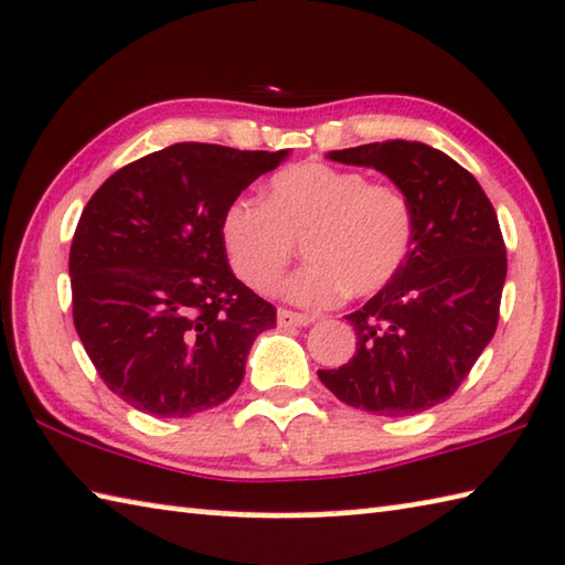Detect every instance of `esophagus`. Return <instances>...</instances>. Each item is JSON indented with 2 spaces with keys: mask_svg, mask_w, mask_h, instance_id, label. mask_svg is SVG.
Here are the masks:
<instances>
[{
  "mask_svg": "<svg viewBox=\"0 0 565 565\" xmlns=\"http://www.w3.org/2000/svg\"><path fill=\"white\" fill-rule=\"evenodd\" d=\"M276 319H279V327H309L311 321H315V317L309 315H299V311H291V309H279V315H276Z\"/></svg>",
  "mask_w": 565,
  "mask_h": 565,
  "instance_id": "esophagus-1",
  "label": "esophagus"
}]
</instances>
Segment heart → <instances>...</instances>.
I'll return each instance as SVG.
<instances>
[{
  "label": "heart",
  "mask_w": 565,
  "mask_h": 565,
  "mask_svg": "<svg viewBox=\"0 0 565 565\" xmlns=\"http://www.w3.org/2000/svg\"><path fill=\"white\" fill-rule=\"evenodd\" d=\"M221 238L238 279L264 294L303 241L311 262L281 291L303 307H329L347 294L372 297L395 279L415 241V209L395 183L307 160L271 175L266 205L231 201Z\"/></svg>",
  "instance_id": "b5f03b06"
}]
</instances>
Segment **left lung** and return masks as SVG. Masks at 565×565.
<instances>
[{"mask_svg":"<svg viewBox=\"0 0 565 565\" xmlns=\"http://www.w3.org/2000/svg\"><path fill=\"white\" fill-rule=\"evenodd\" d=\"M329 158L390 175L415 209V241L395 279L347 315L352 360L319 370V380L372 415L433 409L455 395L498 329L508 256L495 209L472 173L425 142H370Z\"/></svg>","mask_w":565,"mask_h":565,"instance_id":"1","label":"left lung"}]
</instances>
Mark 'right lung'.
Wrapping results in <instances>:
<instances>
[{
  "label": "right lung",
  "mask_w": 565,
  "mask_h": 565,
  "mask_svg": "<svg viewBox=\"0 0 565 565\" xmlns=\"http://www.w3.org/2000/svg\"><path fill=\"white\" fill-rule=\"evenodd\" d=\"M286 150L175 142L87 201L70 246L73 321L105 387L146 415L226 402L276 309L228 266L221 218Z\"/></svg>",
  "instance_id": "obj_1"
}]
</instances>
